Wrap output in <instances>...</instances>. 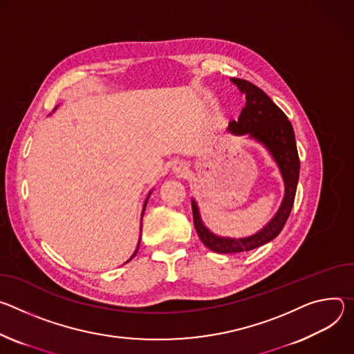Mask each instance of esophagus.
<instances>
[{
    "label": "esophagus",
    "instance_id": "obj_1",
    "mask_svg": "<svg viewBox=\"0 0 354 354\" xmlns=\"http://www.w3.org/2000/svg\"><path fill=\"white\" fill-rule=\"evenodd\" d=\"M174 171H176L177 174H184V173L187 171V165L183 163V162H177V163L174 165Z\"/></svg>",
    "mask_w": 354,
    "mask_h": 354
}]
</instances>
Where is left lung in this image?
<instances>
[{
    "label": "left lung",
    "instance_id": "8db88e82",
    "mask_svg": "<svg viewBox=\"0 0 354 354\" xmlns=\"http://www.w3.org/2000/svg\"><path fill=\"white\" fill-rule=\"evenodd\" d=\"M230 82L236 86L246 101L239 115V120L232 121L227 129L234 135H250L270 150L274 160L277 162L281 170L286 183V195L276 216L259 233L243 239L219 238L211 233L200 218L197 204L192 201L195 230H197L201 242L216 253L249 252L279 236V233L283 230L291 214L299 177V157L295 135L287 115L253 83L236 77L230 78Z\"/></svg>",
    "mask_w": 354,
    "mask_h": 354
}]
</instances>
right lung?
I'll return each mask as SVG.
<instances>
[{
    "instance_id": "right-lung-1",
    "label": "right lung",
    "mask_w": 354,
    "mask_h": 354,
    "mask_svg": "<svg viewBox=\"0 0 354 354\" xmlns=\"http://www.w3.org/2000/svg\"><path fill=\"white\" fill-rule=\"evenodd\" d=\"M146 203H147V200H146ZM146 203H145V205H143V212H145V208H146ZM143 212H142V216H143ZM140 230H142V225H140ZM139 245H140V241H139V243H138V248H136V250H135V253H133V254H132V257H131V259H129V260H132V259H133V257H135V256H136V253H138V249H139ZM129 260H128V261H129ZM128 261H127V263H128Z\"/></svg>"
}]
</instances>
